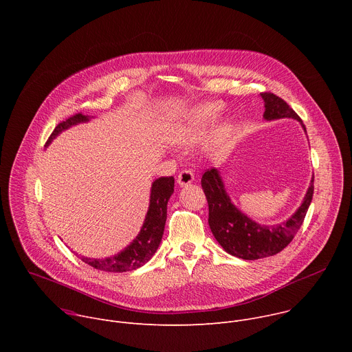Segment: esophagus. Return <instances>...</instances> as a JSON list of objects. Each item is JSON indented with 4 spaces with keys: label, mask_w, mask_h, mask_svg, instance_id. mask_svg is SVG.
Returning <instances> with one entry per match:
<instances>
[{
    "label": "esophagus",
    "mask_w": 352,
    "mask_h": 352,
    "mask_svg": "<svg viewBox=\"0 0 352 352\" xmlns=\"http://www.w3.org/2000/svg\"><path fill=\"white\" fill-rule=\"evenodd\" d=\"M193 179H195L193 173H192L190 170H184V171H181V173L178 174L177 184H178L179 186H188V185H190V184L193 182Z\"/></svg>",
    "instance_id": "1"
}]
</instances>
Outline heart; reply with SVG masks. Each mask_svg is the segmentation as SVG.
<instances>
[{
	"label": "heart",
	"mask_w": 352,
	"mask_h": 352,
	"mask_svg": "<svg viewBox=\"0 0 352 352\" xmlns=\"http://www.w3.org/2000/svg\"><path fill=\"white\" fill-rule=\"evenodd\" d=\"M221 104L209 102L193 106L179 120L173 122L168 128V139L175 144H190L202 139L209 126L216 121ZM231 129L230 124H224L219 129V138L223 139Z\"/></svg>",
	"instance_id": "heart-1"
}]
</instances>
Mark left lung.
<instances>
[{
  "mask_svg": "<svg viewBox=\"0 0 352 352\" xmlns=\"http://www.w3.org/2000/svg\"><path fill=\"white\" fill-rule=\"evenodd\" d=\"M265 102L266 121L292 118L302 125L298 114L273 93H261ZM202 188L209 204V226L227 254L243 261H256L277 255L292 241L302 226L314 196V177L304 196L302 204L284 223L265 226L249 219L232 202L226 190L221 173L217 168L208 170L202 177Z\"/></svg>",
  "mask_w": 352,
  "mask_h": 352,
  "instance_id": "left-lung-1",
  "label": "left lung"
}]
</instances>
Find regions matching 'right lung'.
I'll return each mask as SVG.
<instances>
[{"instance_id":"1","label":"right lung","mask_w":352,"mask_h":352,"mask_svg":"<svg viewBox=\"0 0 352 352\" xmlns=\"http://www.w3.org/2000/svg\"><path fill=\"white\" fill-rule=\"evenodd\" d=\"M93 117L75 114L74 117L63 121L56 126L53 133L50 135L45 147L52 143L61 132L67 131L71 126L78 124L89 122ZM174 192V177H162L153 181L152 188H150V202L148 209L143 221V226L136 235V238L125 248L120 254L114 256H109L104 259H91L79 256L82 262L90 265L91 267L111 272V273H122L131 272L142 267L147 263L152 256L156 254V250L162 242L164 226L167 220V204ZM78 256V254H76Z\"/></svg>"}]
</instances>
